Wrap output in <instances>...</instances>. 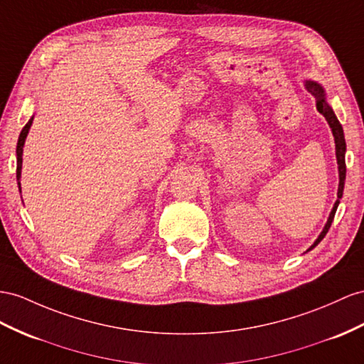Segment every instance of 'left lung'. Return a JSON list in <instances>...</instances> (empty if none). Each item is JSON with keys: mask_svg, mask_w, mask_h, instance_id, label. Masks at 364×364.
<instances>
[{"mask_svg": "<svg viewBox=\"0 0 364 364\" xmlns=\"http://www.w3.org/2000/svg\"><path fill=\"white\" fill-rule=\"evenodd\" d=\"M304 87L315 98L316 110H318L320 114L326 118V121H328V124L332 130L333 141H335V156H337V164H338V180H340L338 181V191H337V201H335L333 208L329 213V218H328V221H326V225H324L323 230L320 232L318 238H316L314 241V245L306 250V252H309V250H312L326 237V234H328V230H329L332 221H333V217H335V212H337V208L340 204V198L343 197L344 181H346V160H344V155H346V141H344V132H343V127L340 124V121H338L337 115H335L333 109L331 107V105L328 102V98H326L324 87L320 85V82L312 81V80H306Z\"/></svg>", "mask_w": 364, "mask_h": 364, "instance_id": "obj_1", "label": "left lung"}]
</instances>
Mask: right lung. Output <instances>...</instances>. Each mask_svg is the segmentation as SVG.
I'll list each match as a JSON object with an SVG mask.
<instances>
[{"mask_svg": "<svg viewBox=\"0 0 364 364\" xmlns=\"http://www.w3.org/2000/svg\"><path fill=\"white\" fill-rule=\"evenodd\" d=\"M32 121H33V117H31V119L27 121V124L23 127L20 136H18V143H16V181H18V189H20V192H21L20 178H21V167H23V147L26 143L27 134H29V130H31Z\"/></svg>", "mask_w": 364, "mask_h": 364, "instance_id": "right-lung-1", "label": "right lung"}]
</instances>
